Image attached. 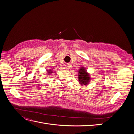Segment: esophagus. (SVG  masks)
Returning a JSON list of instances; mask_svg holds the SVG:
<instances>
[{
	"instance_id": "esophagus-1",
	"label": "esophagus",
	"mask_w": 134,
	"mask_h": 134,
	"mask_svg": "<svg viewBox=\"0 0 134 134\" xmlns=\"http://www.w3.org/2000/svg\"><path fill=\"white\" fill-rule=\"evenodd\" d=\"M65 67L66 69H69V65H68V64H66V65H65Z\"/></svg>"
}]
</instances>
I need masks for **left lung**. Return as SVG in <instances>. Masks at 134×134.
Listing matches in <instances>:
<instances>
[{
    "label": "left lung",
    "instance_id": "8db88e82",
    "mask_svg": "<svg viewBox=\"0 0 134 134\" xmlns=\"http://www.w3.org/2000/svg\"><path fill=\"white\" fill-rule=\"evenodd\" d=\"M78 80L81 85H86L90 82V75L84 67H80L78 71Z\"/></svg>",
    "mask_w": 134,
    "mask_h": 134
}]
</instances>
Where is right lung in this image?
<instances>
[{
  "instance_id": "add662e5",
  "label": "right lung",
  "mask_w": 134,
  "mask_h": 134,
  "mask_svg": "<svg viewBox=\"0 0 134 134\" xmlns=\"http://www.w3.org/2000/svg\"><path fill=\"white\" fill-rule=\"evenodd\" d=\"M52 73H53V71H52L51 69H50V70H49V71H48V73H48V74H51Z\"/></svg>"
}]
</instances>
